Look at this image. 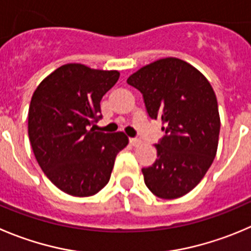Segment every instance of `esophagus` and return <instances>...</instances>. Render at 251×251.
I'll return each mask as SVG.
<instances>
[{
  "label": "esophagus",
  "instance_id": "esophagus-1",
  "mask_svg": "<svg viewBox=\"0 0 251 251\" xmlns=\"http://www.w3.org/2000/svg\"><path fill=\"white\" fill-rule=\"evenodd\" d=\"M129 142L133 147H139V145H142V140L138 139V138H130Z\"/></svg>",
  "mask_w": 251,
  "mask_h": 251
}]
</instances>
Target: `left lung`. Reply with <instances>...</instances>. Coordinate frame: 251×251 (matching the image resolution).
<instances>
[{
  "instance_id": "left-lung-1",
  "label": "left lung",
  "mask_w": 251,
  "mask_h": 251,
  "mask_svg": "<svg viewBox=\"0 0 251 251\" xmlns=\"http://www.w3.org/2000/svg\"><path fill=\"white\" fill-rule=\"evenodd\" d=\"M127 82L143 95L148 116L163 123L157 159L142 169L145 185L160 199H178L199 185L216 156L221 129L216 94L197 69L176 58L143 66Z\"/></svg>"
}]
</instances>
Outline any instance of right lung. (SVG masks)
<instances>
[{
  "mask_svg": "<svg viewBox=\"0 0 251 251\" xmlns=\"http://www.w3.org/2000/svg\"><path fill=\"white\" fill-rule=\"evenodd\" d=\"M119 78L116 70L66 64L45 77L28 112V135L38 164L63 192L96 195L108 183L117 154L127 147L122 132H95L102 97Z\"/></svg>",
  "mask_w": 251,
  "mask_h": 251,
  "instance_id": "obj_1",
  "label": "right lung"
}]
</instances>
